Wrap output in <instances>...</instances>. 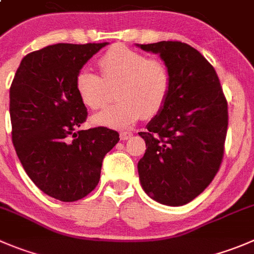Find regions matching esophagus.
Instances as JSON below:
<instances>
[{"mask_svg":"<svg viewBox=\"0 0 254 254\" xmlns=\"http://www.w3.org/2000/svg\"><path fill=\"white\" fill-rule=\"evenodd\" d=\"M132 136H133V133H132V132L123 131V132H121V133H120V138L122 139V141H126V139H129Z\"/></svg>","mask_w":254,"mask_h":254,"instance_id":"esophagus-1","label":"esophagus"}]
</instances>
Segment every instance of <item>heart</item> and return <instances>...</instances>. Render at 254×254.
Listing matches in <instances>:
<instances>
[{
    "mask_svg": "<svg viewBox=\"0 0 254 254\" xmlns=\"http://www.w3.org/2000/svg\"><path fill=\"white\" fill-rule=\"evenodd\" d=\"M103 77L87 68L76 76L79 100L89 110H101L117 87L120 102L92 118L97 126L127 128L143 117H153L165 107L172 86L167 64L122 45L112 46L98 61Z\"/></svg>",
    "mask_w": 254,
    "mask_h": 254,
    "instance_id": "b5f03b06",
    "label": "heart"
}]
</instances>
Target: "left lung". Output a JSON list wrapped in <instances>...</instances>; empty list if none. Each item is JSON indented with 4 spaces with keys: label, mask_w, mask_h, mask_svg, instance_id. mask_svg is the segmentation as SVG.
<instances>
[{
    "label": "left lung",
    "mask_w": 254,
    "mask_h": 254,
    "mask_svg": "<svg viewBox=\"0 0 254 254\" xmlns=\"http://www.w3.org/2000/svg\"><path fill=\"white\" fill-rule=\"evenodd\" d=\"M158 53L172 86L165 107L139 132L146 153L138 162L144 192L166 206H183L213 181L224 153L228 108L213 66L187 43L137 45Z\"/></svg>",
    "instance_id": "8db88e82"
}]
</instances>
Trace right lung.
Instances as JSON below:
<instances>
[{
    "label": "right lung",
    "mask_w": 254,
    "mask_h": 254,
    "mask_svg": "<svg viewBox=\"0 0 254 254\" xmlns=\"http://www.w3.org/2000/svg\"><path fill=\"white\" fill-rule=\"evenodd\" d=\"M103 43H57L28 53L9 88L12 142L26 173L50 197L74 202L98 185L106 154L120 134L81 129L87 108L76 76Z\"/></svg>",
    "instance_id": "1"
}]
</instances>
